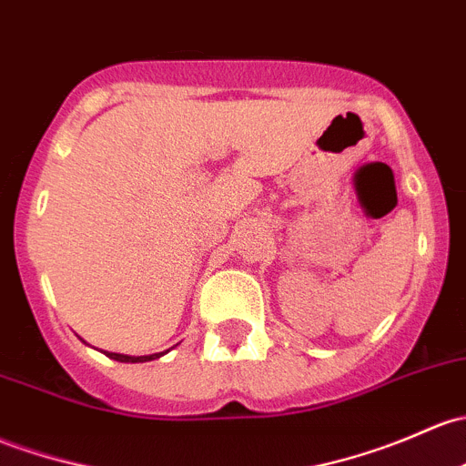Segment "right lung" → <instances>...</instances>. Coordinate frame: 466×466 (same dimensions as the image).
Returning <instances> with one entry per match:
<instances>
[{"mask_svg": "<svg viewBox=\"0 0 466 466\" xmlns=\"http://www.w3.org/2000/svg\"><path fill=\"white\" fill-rule=\"evenodd\" d=\"M106 355H109L111 360H117V361H131V364H138V361H151V360H158V357H160V355H165V352H158V355H143V357L120 355V352H106Z\"/></svg>", "mask_w": 466, "mask_h": 466, "instance_id": "1", "label": "right lung"}]
</instances>
